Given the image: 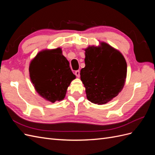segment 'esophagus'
Returning a JSON list of instances; mask_svg holds the SVG:
<instances>
[{"label": "esophagus", "mask_w": 155, "mask_h": 155, "mask_svg": "<svg viewBox=\"0 0 155 155\" xmlns=\"http://www.w3.org/2000/svg\"><path fill=\"white\" fill-rule=\"evenodd\" d=\"M75 75H76L78 78H79V76H80V71H79V70H76V71L75 72Z\"/></svg>", "instance_id": "obj_1"}]
</instances>
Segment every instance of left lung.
I'll return each mask as SVG.
<instances>
[{"label":"left lung","mask_w":155,"mask_h":155,"mask_svg":"<svg viewBox=\"0 0 155 155\" xmlns=\"http://www.w3.org/2000/svg\"><path fill=\"white\" fill-rule=\"evenodd\" d=\"M85 67L81 80L88 100L97 105L111 101L122 90L127 77V63L120 51L105 42L85 49Z\"/></svg>","instance_id":"1"}]
</instances>
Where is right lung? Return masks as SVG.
I'll list each match as a JSON object with an SVG mask.
<instances>
[{
    "mask_svg": "<svg viewBox=\"0 0 155 155\" xmlns=\"http://www.w3.org/2000/svg\"><path fill=\"white\" fill-rule=\"evenodd\" d=\"M29 73L36 92L51 103L63 100L70 83L76 79L61 48L39 51L31 61Z\"/></svg>",
    "mask_w": 155,
    "mask_h": 155,
    "instance_id": "obj_1",
    "label": "right lung"
}]
</instances>
